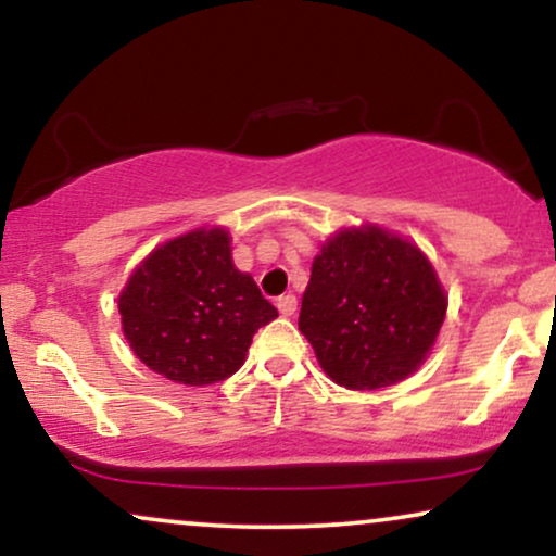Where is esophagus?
I'll return each instance as SVG.
<instances>
[{
  "mask_svg": "<svg viewBox=\"0 0 556 556\" xmlns=\"http://www.w3.org/2000/svg\"><path fill=\"white\" fill-rule=\"evenodd\" d=\"M277 308L282 316H292L298 311V298L292 295V292H287V295H279L277 298Z\"/></svg>",
  "mask_w": 556,
  "mask_h": 556,
  "instance_id": "1",
  "label": "esophagus"
}]
</instances>
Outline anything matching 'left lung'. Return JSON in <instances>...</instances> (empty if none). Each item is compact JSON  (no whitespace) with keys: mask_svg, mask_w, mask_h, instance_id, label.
Returning <instances> with one entry per match:
<instances>
[{"mask_svg":"<svg viewBox=\"0 0 556 556\" xmlns=\"http://www.w3.org/2000/svg\"><path fill=\"white\" fill-rule=\"evenodd\" d=\"M446 298L429 258L379 227L344 229L314 258L298 327L329 379L379 389L429 355Z\"/></svg>","mask_w":556,"mask_h":556,"instance_id":"obj_1","label":"left lung"}]
</instances>
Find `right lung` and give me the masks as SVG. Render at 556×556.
Wrapping results in <instances>:
<instances>
[{
    "instance_id": "right-lung-1",
    "label": "right lung",
    "mask_w": 556,
    "mask_h": 556,
    "mask_svg": "<svg viewBox=\"0 0 556 556\" xmlns=\"http://www.w3.org/2000/svg\"><path fill=\"white\" fill-rule=\"evenodd\" d=\"M119 314L127 342L151 371L203 387L238 371L277 308L235 269L225 229H195L132 271Z\"/></svg>"
}]
</instances>
